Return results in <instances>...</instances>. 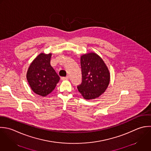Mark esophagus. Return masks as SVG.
Instances as JSON below:
<instances>
[{
  "label": "esophagus",
  "instance_id": "obj_1",
  "mask_svg": "<svg viewBox=\"0 0 151 151\" xmlns=\"http://www.w3.org/2000/svg\"><path fill=\"white\" fill-rule=\"evenodd\" d=\"M69 78V77L68 76H66V77H62L61 79L62 81H65V80H68Z\"/></svg>",
  "mask_w": 151,
  "mask_h": 151
}]
</instances>
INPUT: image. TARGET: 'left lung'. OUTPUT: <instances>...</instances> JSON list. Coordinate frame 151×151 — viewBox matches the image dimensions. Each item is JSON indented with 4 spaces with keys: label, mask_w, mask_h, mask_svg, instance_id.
Here are the masks:
<instances>
[{
    "label": "left lung",
    "mask_w": 151,
    "mask_h": 151,
    "mask_svg": "<svg viewBox=\"0 0 151 151\" xmlns=\"http://www.w3.org/2000/svg\"><path fill=\"white\" fill-rule=\"evenodd\" d=\"M82 81L78 91L85 99L98 98L107 89L110 73L102 59L95 53H88L81 57Z\"/></svg>",
    "instance_id": "obj_1"
}]
</instances>
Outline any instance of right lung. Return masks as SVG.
<instances>
[{"label": "right lung", "mask_w": 151, "mask_h": 151, "mask_svg": "<svg viewBox=\"0 0 151 151\" xmlns=\"http://www.w3.org/2000/svg\"><path fill=\"white\" fill-rule=\"evenodd\" d=\"M51 56L52 53H40L30 65L26 74L32 90L42 96L52 92L60 79L50 65Z\"/></svg>", "instance_id": "add662e5"}]
</instances>
